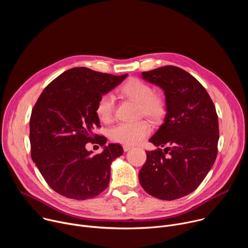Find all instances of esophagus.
I'll list each match as a JSON object with an SVG mask.
<instances>
[{
    "label": "esophagus",
    "mask_w": 248,
    "mask_h": 248,
    "mask_svg": "<svg viewBox=\"0 0 248 248\" xmlns=\"http://www.w3.org/2000/svg\"><path fill=\"white\" fill-rule=\"evenodd\" d=\"M123 148H124V152H127V151H129L132 147H131V146H129V145H124V146H123Z\"/></svg>",
    "instance_id": "esophagus-1"
}]
</instances>
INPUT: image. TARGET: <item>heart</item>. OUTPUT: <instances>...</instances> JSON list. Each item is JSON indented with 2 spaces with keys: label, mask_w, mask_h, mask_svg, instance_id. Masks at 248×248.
Here are the masks:
<instances>
[{
  "label": "heart",
  "mask_w": 248,
  "mask_h": 248,
  "mask_svg": "<svg viewBox=\"0 0 248 248\" xmlns=\"http://www.w3.org/2000/svg\"><path fill=\"white\" fill-rule=\"evenodd\" d=\"M121 94L138 105V112L150 120L160 119L166 109L164 99L153 94L152 87L137 78H130L120 88ZM96 114L104 122L109 123L114 114V97L112 94L102 95L96 105ZM150 132V125L144 121L122 123L113 127L110 137L113 141L125 145H135L144 140Z\"/></svg>",
  "instance_id": "heart-1"
}]
</instances>
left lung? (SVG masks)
Returning <instances> with one entry per match:
<instances>
[{"label":"left lung","instance_id":"8db88e82","mask_svg":"<svg viewBox=\"0 0 248 248\" xmlns=\"http://www.w3.org/2000/svg\"><path fill=\"white\" fill-rule=\"evenodd\" d=\"M141 78L164 91L166 115L149 139L157 148L146 152L139 182L154 197L179 199L199 186L216 160V108L201 83L180 67H159L142 73Z\"/></svg>","mask_w":248,"mask_h":248}]
</instances>
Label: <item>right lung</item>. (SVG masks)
I'll use <instances>...</instances> for the list:
<instances>
[{"instance_id":"right-lung-1","label":"right lung","mask_w":248,"mask_h":248,"mask_svg":"<svg viewBox=\"0 0 248 248\" xmlns=\"http://www.w3.org/2000/svg\"><path fill=\"white\" fill-rule=\"evenodd\" d=\"M127 76L70 68L55 78L35 104L29 124L31 158L59 194L85 200L107 188L112 162L124 150L120 144L106 145L104 136H94L93 129L100 126L96 105ZM95 140L103 151L92 155L85 145Z\"/></svg>"}]
</instances>
